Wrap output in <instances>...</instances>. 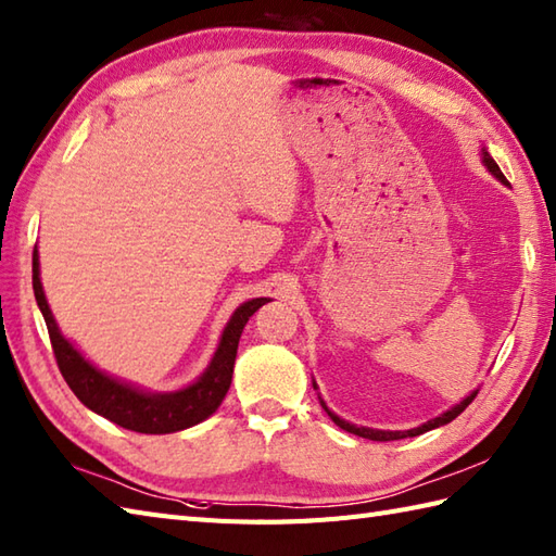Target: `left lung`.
<instances>
[{"instance_id":"left-lung-1","label":"left lung","mask_w":556,"mask_h":556,"mask_svg":"<svg viewBox=\"0 0 556 556\" xmlns=\"http://www.w3.org/2000/svg\"><path fill=\"white\" fill-rule=\"evenodd\" d=\"M481 161H483V165L488 167V173H490V175L497 177L502 185H507L505 175H502V170L497 167V163H495V161H493V156H490V153L485 151V147H481ZM313 386H315V391H317V383H315V381H313ZM476 393H479V389L471 391V393H469L467 397H464V400H459L457 405H453L450 409H445L443 415H438V417L429 419L426 424L417 426V429H407V431H381V429H369V426H355V424H351V421L341 419V417L337 415V412H331V409L327 407L325 400H321V397H319V403H321V407H325L327 415L331 417V421L337 424V426H341V429H343V431H348V433H355V435L369 438V441H400V438H415V435H421V433L431 431V429H438V426H445V424H450V421H453L455 417H459L464 409L469 407V403H471V400L476 397Z\"/></svg>"}]
</instances>
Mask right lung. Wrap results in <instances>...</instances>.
<instances>
[{"mask_svg":"<svg viewBox=\"0 0 556 556\" xmlns=\"http://www.w3.org/2000/svg\"><path fill=\"white\" fill-rule=\"evenodd\" d=\"M33 291L37 307H40L47 321L56 365L63 379L71 386V391L87 409H92L99 417L137 433H175L208 419L229 391L243 327H247L249 317L257 307L269 303V299H251L241 303L231 313L223 333H219V343L201 377L177 391L156 393L144 391L141 386L101 371L63 337L54 315H51V307L42 289L40 253H37V249L33 253Z\"/></svg>","mask_w":556,"mask_h":556,"instance_id":"obj_1","label":"right lung"}]
</instances>
